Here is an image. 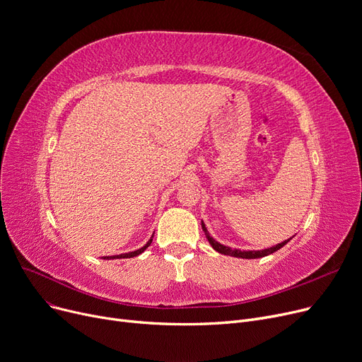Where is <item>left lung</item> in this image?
Here are the masks:
<instances>
[{"label": "left lung", "instance_id": "left-lung-1", "mask_svg": "<svg viewBox=\"0 0 362 362\" xmlns=\"http://www.w3.org/2000/svg\"><path fill=\"white\" fill-rule=\"evenodd\" d=\"M201 224H202V230H204V233H205V238L208 239V242H210V245L213 246V248H214L217 252L224 254V255L236 257V258H245V259H255V258L267 257V255H270V254L279 251V250L281 248V246L286 245V243L293 238V236H292V238H289L288 240H283V242H280V243H277V245H274V246H272V248H267V250H259V251H240V250H232V248H229V246H226V245L217 242L213 236H210V233H208L204 221H201Z\"/></svg>", "mask_w": 362, "mask_h": 362}]
</instances>
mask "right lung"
Returning <instances> with one entry per match:
<instances>
[{
    "label": "right lung",
    "instance_id": "obj_1",
    "mask_svg": "<svg viewBox=\"0 0 362 362\" xmlns=\"http://www.w3.org/2000/svg\"><path fill=\"white\" fill-rule=\"evenodd\" d=\"M152 238H154V235L151 236V239L142 246V248H139V250H136V251H132V252H126V254H120V255H112V257H104V259H120V258H133V257H136V255H139V254H142L148 246L151 245V242H152Z\"/></svg>",
    "mask_w": 362,
    "mask_h": 362
}]
</instances>
